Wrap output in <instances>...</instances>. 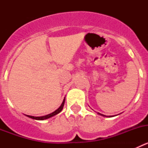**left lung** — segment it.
I'll use <instances>...</instances> for the list:
<instances>
[{"label":"left lung","mask_w":148,"mask_h":148,"mask_svg":"<svg viewBox=\"0 0 148 148\" xmlns=\"http://www.w3.org/2000/svg\"><path fill=\"white\" fill-rule=\"evenodd\" d=\"M97 114H99V115H100V116H104V117H107V116H104V115H103V114H101V113H97ZM109 117H111V116H110Z\"/></svg>","instance_id":"1"}]
</instances>
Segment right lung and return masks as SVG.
<instances>
[{"label": "right lung", "mask_w": 148, "mask_h": 148, "mask_svg": "<svg viewBox=\"0 0 148 148\" xmlns=\"http://www.w3.org/2000/svg\"><path fill=\"white\" fill-rule=\"evenodd\" d=\"M64 102H65V98H64V100H63V102L61 103V106H60V107L58 108V109L56 110H55L54 112H53V113H49V114L46 115V116H29V115H26V116H27V117H29V118H31V119H35V120H45V119H47L51 118V117H53V116H56V115H57V114H58V113H59L60 112H61V111L63 110V108H64Z\"/></svg>", "instance_id": "1"}]
</instances>
